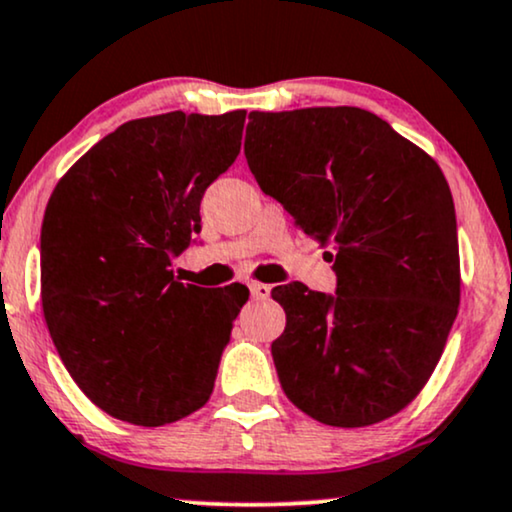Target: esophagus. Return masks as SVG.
<instances>
[{"label":"esophagus","mask_w":512,"mask_h":512,"mask_svg":"<svg viewBox=\"0 0 512 512\" xmlns=\"http://www.w3.org/2000/svg\"><path fill=\"white\" fill-rule=\"evenodd\" d=\"M248 288H250L252 300H267L271 295V286H267V283H250Z\"/></svg>","instance_id":"1"}]
</instances>
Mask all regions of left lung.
<instances>
[{
	"instance_id": "1",
	"label": "left lung",
	"mask_w": 512,
	"mask_h": 512,
	"mask_svg": "<svg viewBox=\"0 0 512 512\" xmlns=\"http://www.w3.org/2000/svg\"><path fill=\"white\" fill-rule=\"evenodd\" d=\"M245 160L307 236L333 243L335 293L271 290L283 392L335 428L394 416L423 390L461 300L456 210L442 170L364 108L250 113Z\"/></svg>"
}]
</instances>
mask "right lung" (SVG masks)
<instances>
[{
    "instance_id": "right-lung-1",
    "label": "right lung",
    "mask_w": 512,
    "mask_h": 512,
    "mask_svg": "<svg viewBox=\"0 0 512 512\" xmlns=\"http://www.w3.org/2000/svg\"><path fill=\"white\" fill-rule=\"evenodd\" d=\"M245 111L129 120L89 148L42 222V307L68 373L99 409L158 428L198 411L248 300L174 281L200 200L241 153Z\"/></svg>"
}]
</instances>
